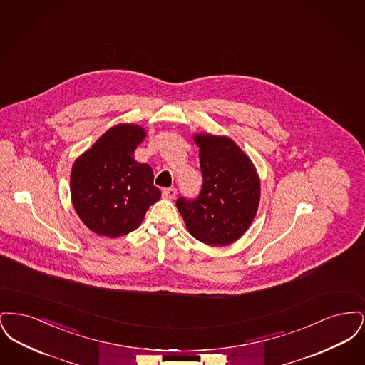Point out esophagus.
<instances>
[{
  "label": "esophagus",
  "mask_w": 365,
  "mask_h": 365,
  "mask_svg": "<svg viewBox=\"0 0 365 365\" xmlns=\"http://www.w3.org/2000/svg\"><path fill=\"white\" fill-rule=\"evenodd\" d=\"M175 195H176V189L175 187H168V189L163 190V197L167 198V200H174Z\"/></svg>",
  "instance_id": "34e87169"
}]
</instances>
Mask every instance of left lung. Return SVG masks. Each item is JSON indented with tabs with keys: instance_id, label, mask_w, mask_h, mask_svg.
Instances as JSON below:
<instances>
[{
	"instance_id": "left-lung-1",
	"label": "left lung",
	"mask_w": 365,
	"mask_h": 365,
	"mask_svg": "<svg viewBox=\"0 0 365 365\" xmlns=\"http://www.w3.org/2000/svg\"><path fill=\"white\" fill-rule=\"evenodd\" d=\"M200 148L202 187L197 198H178L191 235L210 246L235 242L253 222L260 202V179L250 158L228 137L194 135Z\"/></svg>"
}]
</instances>
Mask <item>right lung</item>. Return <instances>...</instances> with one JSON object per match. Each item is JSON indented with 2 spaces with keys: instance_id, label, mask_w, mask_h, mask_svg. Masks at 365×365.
Segmentation results:
<instances>
[{
  "instance_id": "right-lung-1",
  "label": "right lung",
  "mask_w": 365,
  "mask_h": 365,
  "mask_svg": "<svg viewBox=\"0 0 365 365\" xmlns=\"http://www.w3.org/2000/svg\"><path fill=\"white\" fill-rule=\"evenodd\" d=\"M142 127L118 124L79 157L71 173L72 205L93 232L118 238L138 228L161 191L153 170L134 158Z\"/></svg>"
}]
</instances>
